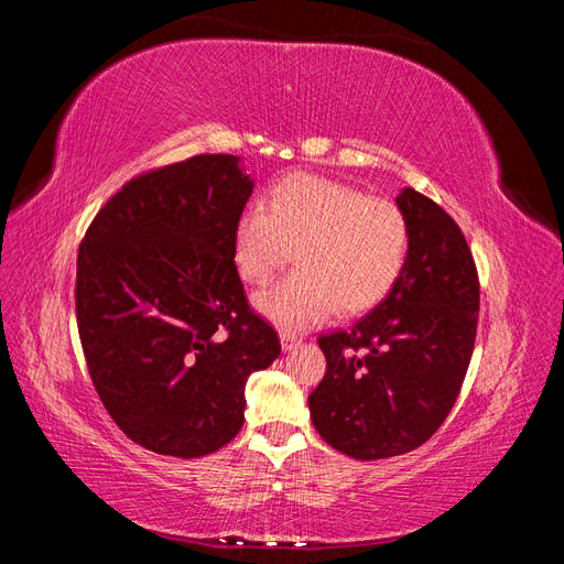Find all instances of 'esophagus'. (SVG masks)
I'll list each match as a JSON object with an SVG mask.
<instances>
[{"instance_id":"1","label":"esophagus","mask_w":564,"mask_h":564,"mask_svg":"<svg viewBox=\"0 0 564 564\" xmlns=\"http://www.w3.org/2000/svg\"><path fill=\"white\" fill-rule=\"evenodd\" d=\"M280 340H282V350L284 352H292V350H296L301 346V338L296 334H289V332H282Z\"/></svg>"}]
</instances>
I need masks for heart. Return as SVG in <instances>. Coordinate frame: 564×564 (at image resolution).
Wrapping results in <instances>:
<instances>
[{"label":"heart","instance_id":"obj_1","mask_svg":"<svg viewBox=\"0 0 564 564\" xmlns=\"http://www.w3.org/2000/svg\"><path fill=\"white\" fill-rule=\"evenodd\" d=\"M406 247L398 204L313 174L280 181L268 209L253 204L235 228V263L245 280L265 282L289 256L296 261L253 296L256 311L286 329L313 327L334 308H369L398 280Z\"/></svg>","mask_w":564,"mask_h":564}]
</instances>
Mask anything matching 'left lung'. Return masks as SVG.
I'll return each instance as SVG.
<instances>
[{"mask_svg":"<svg viewBox=\"0 0 564 564\" xmlns=\"http://www.w3.org/2000/svg\"><path fill=\"white\" fill-rule=\"evenodd\" d=\"M409 247L381 303L317 338L327 373L311 392L319 437L357 460L421 447L447 419L475 344L480 284L466 237L433 199L402 187Z\"/></svg>","mask_w":564,"mask_h":564,"instance_id":"left-lung-1","label":"left lung"}]
</instances>
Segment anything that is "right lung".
Segmentation results:
<instances>
[{
    "label": "right lung",
    "instance_id": "right-lung-1",
    "mask_svg": "<svg viewBox=\"0 0 564 564\" xmlns=\"http://www.w3.org/2000/svg\"><path fill=\"white\" fill-rule=\"evenodd\" d=\"M251 193L242 158L197 155L129 181L84 235L75 303L91 381L119 431L155 454L228 445L249 373L280 355L232 261Z\"/></svg>",
    "mask_w": 564,
    "mask_h": 564
}]
</instances>
